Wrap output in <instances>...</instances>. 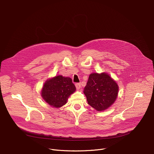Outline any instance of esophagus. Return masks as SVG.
I'll list each match as a JSON object with an SVG mask.
<instances>
[{
  "label": "esophagus",
  "mask_w": 154,
  "mask_h": 154,
  "mask_svg": "<svg viewBox=\"0 0 154 154\" xmlns=\"http://www.w3.org/2000/svg\"><path fill=\"white\" fill-rule=\"evenodd\" d=\"M75 87H76L77 90L80 89V88H81V84H80V83H75Z\"/></svg>",
  "instance_id": "esophagus-1"
}]
</instances>
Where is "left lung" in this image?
Instances as JSON below:
<instances>
[{
    "label": "left lung",
    "instance_id": "8db88e82",
    "mask_svg": "<svg viewBox=\"0 0 154 154\" xmlns=\"http://www.w3.org/2000/svg\"><path fill=\"white\" fill-rule=\"evenodd\" d=\"M119 87L108 74L93 73L89 76L83 93L87 102L98 112L103 111L116 100Z\"/></svg>",
    "mask_w": 154,
    "mask_h": 154
}]
</instances>
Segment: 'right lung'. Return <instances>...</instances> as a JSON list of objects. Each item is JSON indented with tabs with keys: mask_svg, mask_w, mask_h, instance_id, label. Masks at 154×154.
<instances>
[{
	"mask_svg": "<svg viewBox=\"0 0 154 154\" xmlns=\"http://www.w3.org/2000/svg\"><path fill=\"white\" fill-rule=\"evenodd\" d=\"M75 90L71 78L60 75L46 80L41 94L49 105L59 108L66 103L68 97Z\"/></svg>",
	"mask_w": 154,
	"mask_h": 154,
	"instance_id": "right-lung-1",
	"label": "right lung"
}]
</instances>
